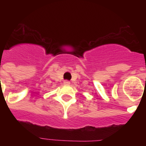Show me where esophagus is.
Instances as JSON below:
<instances>
[{"instance_id":"obj_1","label":"esophagus","mask_w":146,"mask_h":146,"mask_svg":"<svg viewBox=\"0 0 146 146\" xmlns=\"http://www.w3.org/2000/svg\"><path fill=\"white\" fill-rule=\"evenodd\" d=\"M64 84L65 85V86H69V85L70 84V82H69V81H68V80H65L64 82Z\"/></svg>"}]
</instances>
